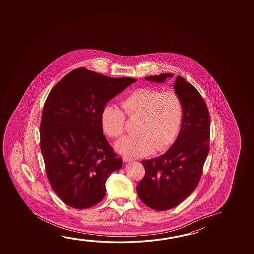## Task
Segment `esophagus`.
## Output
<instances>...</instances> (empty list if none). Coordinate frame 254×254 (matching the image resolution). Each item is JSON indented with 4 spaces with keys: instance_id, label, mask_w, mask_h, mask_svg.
<instances>
[{
    "instance_id": "1",
    "label": "esophagus",
    "mask_w": 254,
    "mask_h": 254,
    "mask_svg": "<svg viewBox=\"0 0 254 254\" xmlns=\"http://www.w3.org/2000/svg\"><path fill=\"white\" fill-rule=\"evenodd\" d=\"M122 158H123V161H124V162H129V161H131V160H132V159H131L130 158H128L127 156H123Z\"/></svg>"
}]
</instances>
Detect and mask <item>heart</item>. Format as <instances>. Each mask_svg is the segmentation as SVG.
<instances>
[{"mask_svg":"<svg viewBox=\"0 0 254 254\" xmlns=\"http://www.w3.org/2000/svg\"><path fill=\"white\" fill-rule=\"evenodd\" d=\"M121 107L107 104L101 113V124L110 137L121 138L126 131L127 118L140 121L138 134L124 138L117 150L130 157L166 150L178 136L183 119L182 98L174 90L141 87L121 101Z\"/></svg>","mask_w":254,"mask_h":254,"instance_id":"obj_1","label":"heart"}]
</instances>
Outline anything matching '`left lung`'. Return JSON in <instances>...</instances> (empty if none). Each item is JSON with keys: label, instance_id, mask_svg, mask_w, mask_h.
<instances>
[{"label": "left lung", "instance_id": "obj_1", "mask_svg": "<svg viewBox=\"0 0 254 254\" xmlns=\"http://www.w3.org/2000/svg\"><path fill=\"white\" fill-rule=\"evenodd\" d=\"M172 76L162 73L145 79L164 82ZM174 87L183 104L179 135L166 153L141 161L145 175L136 187L140 199L156 211L177 206L194 191L209 152L210 115L205 102L182 76H177Z\"/></svg>", "mask_w": 254, "mask_h": 254}]
</instances>
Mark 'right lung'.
<instances>
[{"mask_svg": "<svg viewBox=\"0 0 254 254\" xmlns=\"http://www.w3.org/2000/svg\"><path fill=\"white\" fill-rule=\"evenodd\" d=\"M133 78H112L77 68L51 89L42 111L41 150L55 193L75 209L92 207L105 195V183L122 167L103 132L101 113Z\"/></svg>", "mask_w": 254, "mask_h": 254, "instance_id": "right-lung-1", "label": "right lung"}]
</instances>
